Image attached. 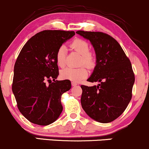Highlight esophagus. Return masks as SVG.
Instances as JSON below:
<instances>
[{
  "label": "esophagus",
  "mask_w": 149,
  "mask_h": 149,
  "mask_svg": "<svg viewBox=\"0 0 149 149\" xmlns=\"http://www.w3.org/2000/svg\"><path fill=\"white\" fill-rule=\"evenodd\" d=\"M71 85H72V86H76V85H78V83H76V82H72V83H71Z\"/></svg>",
  "instance_id": "1"
}]
</instances>
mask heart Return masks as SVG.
<instances>
[{
    "label": "heart",
    "mask_w": 149,
    "mask_h": 149,
    "mask_svg": "<svg viewBox=\"0 0 149 149\" xmlns=\"http://www.w3.org/2000/svg\"><path fill=\"white\" fill-rule=\"evenodd\" d=\"M71 48L81 55L80 64H85L88 68H92L95 64V57L90 52V45L86 40L81 38H76L70 44ZM56 62L58 66L64 67L66 63V47L61 45L56 52ZM88 76V70L85 66L77 69L66 68L60 73L62 79L69 80L73 82H79Z\"/></svg>",
    "instance_id": "obj_1"
}]
</instances>
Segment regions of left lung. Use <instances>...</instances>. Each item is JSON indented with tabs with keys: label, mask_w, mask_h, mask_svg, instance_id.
Segmentation results:
<instances>
[{
	"label": "left lung",
	"mask_w": 149,
	"mask_h": 149,
	"mask_svg": "<svg viewBox=\"0 0 149 149\" xmlns=\"http://www.w3.org/2000/svg\"><path fill=\"white\" fill-rule=\"evenodd\" d=\"M91 42L96 66L88 81L98 85H81V105L92 119L108 123L119 117L132 99L134 74L130 59L118 41L102 32L78 31Z\"/></svg>",
	"instance_id": "left-lung-1"
}]
</instances>
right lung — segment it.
Segmentation results:
<instances>
[{"instance_id": "obj_1", "label": "right lung", "mask_w": 149, "mask_h": 149, "mask_svg": "<svg viewBox=\"0 0 149 149\" xmlns=\"http://www.w3.org/2000/svg\"><path fill=\"white\" fill-rule=\"evenodd\" d=\"M74 35V31H42L31 38L19 54L12 90L19 111L32 123L48 125L62 111L61 95L71 84L69 80H55L59 76L56 52Z\"/></svg>"}]
</instances>
